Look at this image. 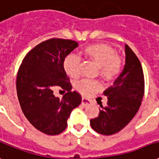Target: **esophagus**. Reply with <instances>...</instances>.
Wrapping results in <instances>:
<instances>
[{"instance_id":"1","label":"esophagus","mask_w":159,"mask_h":159,"mask_svg":"<svg viewBox=\"0 0 159 159\" xmlns=\"http://www.w3.org/2000/svg\"><path fill=\"white\" fill-rule=\"evenodd\" d=\"M90 103H91V101L89 100V98H82V104H83L84 106L89 105Z\"/></svg>"}]
</instances>
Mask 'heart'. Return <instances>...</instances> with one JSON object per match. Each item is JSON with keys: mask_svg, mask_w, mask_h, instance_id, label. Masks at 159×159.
Listing matches in <instances>:
<instances>
[{"mask_svg": "<svg viewBox=\"0 0 159 159\" xmlns=\"http://www.w3.org/2000/svg\"><path fill=\"white\" fill-rule=\"evenodd\" d=\"M83 55L85 58L91 60L97 65L100 76L106 81L116 79L121 72L123 67L121 58L116 55L115 49L108 44L96 43L87 46L83 50ZM63 68L70 77H78L80 74L79 59L74 55H69L64 59ZM99 88V82L88 79L81 80L76 84V90L86 96L92 95Z\"/></svg>", "mask_w": 159, "mask_h": 159, "instance_id": "1", "label": "heart"}]
</instances>
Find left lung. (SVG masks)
Here are the masks:
<instances>
[{"label": "left lung", "instance_id": "left-lung-1", "mask_svg": "<svg viewBox=\"0 0 159 159\" xmlns=\"http://www.w3.org/2000/svg\"><path fill=\"white\" fill-rule=\"evenodd\" d=\"M124 69L112 86L103 92L108 97L105 107L90 120L92 128L102 135H113L121 130L136 116L144 94V75L136 54L125 44Z\"/></svg>", "mask_w": 159, "mask_h": 159}]
</instances>
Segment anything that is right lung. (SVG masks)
<instances>
[{"label":"right lung","instance_id":"obj_1","mask_svg":"<svg viewBox=\"0 0 159 159\" xmlns=\"http://www.w3.org/2000/svg\"><path fill=\"white\" fill-rule=\"evenodd\" d=\"M78 46L76 41L50 39L32 49L23 58L17 76L20 106L28 120L41 132L55 136L67 126L72 109L82 97L71 91L63 68L64 59ZM55 86L68 91L61 100L52 93Z\"/></svg>","mask_w":159,"mask_h":159}]
</instances>
